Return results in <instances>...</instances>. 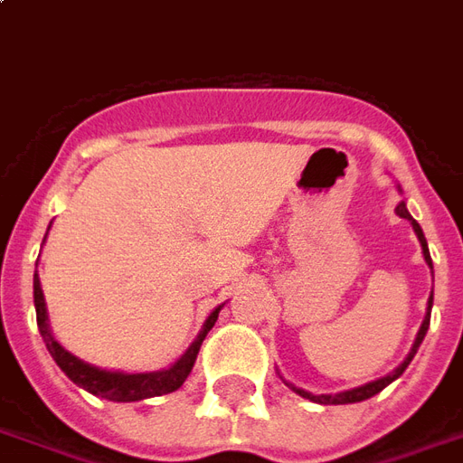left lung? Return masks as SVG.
Listing matches in <instances>:
<instances>
[{
    "label": "left lung",
    "instance_id": "obj_1",
    "mask_svg": "<svg viewBox=\"0 0 463 463\" xmlns=\"http://www.w3.org/2000/svg\"><path fill=\"white\" fill-rule=\"evenodd\" d=\"M397 191L402 194V188H400V184H397ZM395 213L400 215V218H405V221H410V225H412L414 235H417V241H420V245H422V258L424 262L430 265V269H432V258H430V248H427V241H424V232L422 228H420V222L414 221L412 215H410V211H407V203L405 201H400L395 208ZM432 301L434 297L430 294V301H427V311H424V318H422V326H420V331H417V336H414V344L412 348H410V354L405 355V361L397 365L395 371L388 373V375H383V378L378 380H371V383H365V385H358V388H351V390H341V392H336V395H317V392H309V390L304 388H297L294 383H287V380L279 375V378L284 380V385H289V388L297 392V395L307 397V400H311V402H318V405H348V402H363V400H368V397L378 395L380 390L388 388L392 380H397L402 373H405V368L410 365V361L414 358V354H417V348H420V344L424 341V334H427V328H430V317H432Z\"/></svg>",
    "mask_w": 463,
    "mask_h": 463
}]
</instances>
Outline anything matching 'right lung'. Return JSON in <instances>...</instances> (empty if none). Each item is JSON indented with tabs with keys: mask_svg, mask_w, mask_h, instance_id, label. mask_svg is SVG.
I'll use <instances>...</instances> for the list:
<instances>
[{
	"mask_svg": "<svg viewBox=\"0 0 463 463\" xmlns=\"http://www.w3.org/2000/svg\"><path fill=\"white\" fill-rule=\"evenodd\" d=\"M33 307H36V324H39L41 338H43V344L49 348L51 358L58 363V368L66 373L78 388L88 390L92 395L105 397V400H112V402H139V400H146V397H159L179 390L184 385V380L188 378V373L194 371V363H196V355L201 351V344L208 336V331L213 328L215 318H218L222 309L221 304V307H215L208 314V318L203 321V328L194 338V344L188 345L186 351L171 363L169 368L149 373H125L108 371V368H98L92 363H85L83 358H78V355H73L68 348L58 344V338L51 331L46 299H43V289H41V279L36 272H33Z\"/></svg>",
	"mask_w": 463,
	"mask_h": 463,
	"instance_id": "1",
	"label": "right lung"
}]
</instances>
